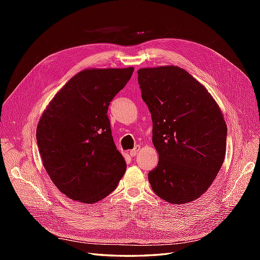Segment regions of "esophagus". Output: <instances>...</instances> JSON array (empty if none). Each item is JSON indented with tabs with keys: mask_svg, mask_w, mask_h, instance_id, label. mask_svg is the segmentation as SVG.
Listing matches in <instances>:
<instances>
[{
	"mask_svg": "<svg viewBox=\"0 0 260 260\" xmlns=\"http://www.w3.org/2000/svg\"><path fill=\"white\" fill-rule=\"evenodd\" d=\"M140 148H141V146H140V145H137L135 148L131 149V151H130V155H131L132 157H135V156H136V155L139 153Z\"/></svg>",
	"mask_w": 260,
	"mask_h": 260,
	"instance_id": "esophagus-1",
	"label": "esophagus"
}]
</instances>
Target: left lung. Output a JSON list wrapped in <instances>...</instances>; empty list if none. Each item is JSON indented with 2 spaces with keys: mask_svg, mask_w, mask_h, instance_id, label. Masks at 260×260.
Instances as JSON below:
<instances>
[{
  "mask_svg": "<svg viewBox=\"0 0 260 260\" xmlns=\"http://www.w3.org/2000/svg\"><path fill=\"white\" fill-rule=\"evenodd\" d=\"M138 80L153 120L157 167L148 172L153 191L170 204L205 193L221 168L226 124L217 102L183 68H141Z\"/></svg>",
  "mask_w": 260,
  "mask_h": 260,
  "instance_id": "obj_1",
  "label": "left lung"
}]
</instances>
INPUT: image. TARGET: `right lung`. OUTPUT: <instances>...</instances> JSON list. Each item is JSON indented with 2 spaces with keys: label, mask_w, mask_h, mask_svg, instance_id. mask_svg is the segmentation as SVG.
<instances>
[{
  "label": "right lung",
  "mask_w": 260,
  "mask_h": 260,
  "mask_svg": "<svg viewBox=\"0 0 260 260\" xmlns=\"http://www.w3.org/2000/svg\"><path fill=\"white\" fill-rule=\"evenodd\" d=\"M135 68H91L75 75L45 108L37 127L43 166L69 199L93 204L111 194L124 175L107 109Z\"/></svg>",
  "instance_id": "1"
}]
</instances>
